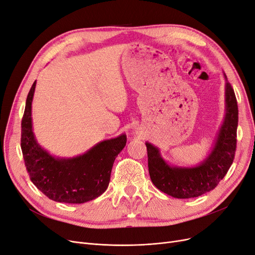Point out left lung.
<instances>
[{"label":"left lung","mask_w":255,"mask_h":255,"mask_svg":"<svg viewBox=\"0 0 255 255\" xmlns=\"http://www.w3.org/2000/svg\"><path fill=\"white\" fill-rule=\"evenodd\" d=\"M225 77V115L210 151L199 164L172 165L162 157L160 149L146 142L150 180L158 189L177 199L197 198L212 190L230 168L237 147L239 121L234 91Z\"/></svg>","instance_id":"obj_1"}]
</instances>
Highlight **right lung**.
I'll return each mask as SVG.
<instances>
[{"label": "right lung", "mask_w": 255, "mask_h": 255, "mask_svg": "<svg viewBox=\"0 0 255 255\" xmlns=\"http://www.w3.org/2000/svg\"><path fill=\"white\" fill-rule=\"evenodd\" d=\"M36 80L30 89L22 120L21 147L28 174L33 184L55 202L81 204L107 190L111 171L119 152L127 144V135L107 139L72 158L56 157L40 145L32 125V101Z\"/></svg>", "instance_id": "add662e5"}]
</instances>
